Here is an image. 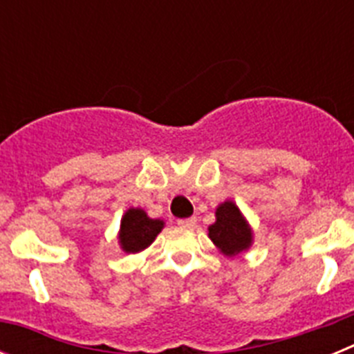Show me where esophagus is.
<instances>
[{"instance_id": "esophagus-1", "label": "esophagus", "mask_w": 354, "mask_h": 354, "mask_svg": "<svg viewBox=\"0 0 354 354\" xmlns=\"http://www.w3.org/2000/svg\"><path fill=\"white\" fill-rule=\"evenodd\" d=\"M177 225L184 228H193L196 225V218H184V220L177 221Z\"/></svg>"}]
</instances>
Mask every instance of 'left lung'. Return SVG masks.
<instances>
[{"instance_id": "1", "label": "left lung", "mask_w": 354, "mask_h": 354, "mask_svg": "<svg viewBox=\"0 0 354 354\" xmlns=\"http://www.w3.org/2000/svg\"><path fill=\"white\" fill-rule=\"evenodd\" d=\"M209 237L227 257L246 252L252 246L253 234L245 216L232 200H227L216 209V221L209 227Z\"/></svg>"}]
</instances>
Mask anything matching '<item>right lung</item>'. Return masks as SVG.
Wrapping results in <instances>:
<instances>
[{"label":"right lung","mask_w":354,"mask_h":354,"mask_svg":"<svg viewBox=\"0 0 354 354\" xmlns=\"http://www.w3.org/2000/svg\"><path fill=\"white\" fill-rule=\"evenodd\" d=\"M165 223L161 220H152L143 209H127L122 216L118 243L126 253H138L152 245Z\"/></svg>","instance_id":"1"}]
</instances>
